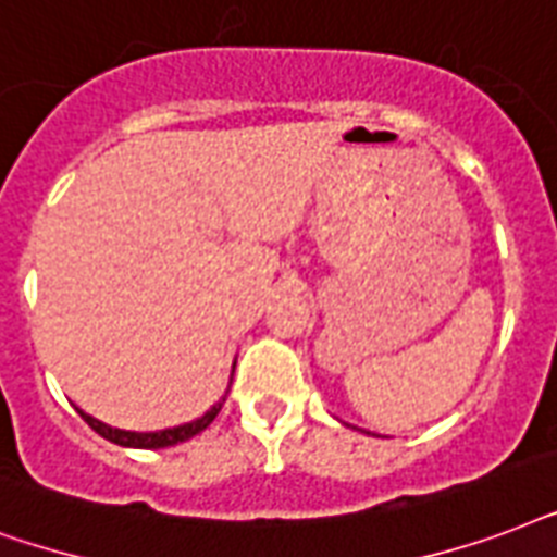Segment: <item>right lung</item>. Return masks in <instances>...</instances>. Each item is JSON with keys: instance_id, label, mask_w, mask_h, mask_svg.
Masks as SVG:
<instances>
[{"instance_id": "1", "label": "right lung", "mask_w": 557, "mask_h": 557, "mask_svg": "<svg viewBox=\"0 0 557 557\" xmlns=\"http://www.w3.org/2000/svg\"><path fill=\"white\" fill-rule=\"evenodd\" d=\"M226 400V398H223ZM223 400H218L214 407L206 412L202 418H197V421H191V424H183V426H174V430H159V433H127V430H113V426L101 424V421H95L92 416H86V412H81V418H84L86 424L92 426L95 433L103 435V438H110V442L122 444V447H141V450H157V447H171V444L176 442H185V438H191V435H197L200 430H206V426L218 418V412L223 409Z\"/></svg>"}]
</instances>
